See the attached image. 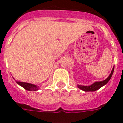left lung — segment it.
<instances>
[{
  "instance_id": "obj_1",
  "label": "left lung",
  "mask_w": 123,
  "mask_h": 123,
  "mask_svg": "<svg viewBox=\"0 0 123 123\" xmlns=\"http://www.w3.org/2000/svg\"><path fill=\"white\" fill-rule=\"evenodd\" d=\"M114 70V68H113L112 71L111 73L109 75V77L107 79H105V80L101 81V82H96L93 84H92V85L89 86H81V85H79L78 87L84 91H95L96 90L100 89L101 87H103L104 85L107 84V82L110 80V79H111V77L112 76Z\"/></svg>"
}]
</instances>
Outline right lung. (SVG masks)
Returning a JSON list of instances; mask_svg holds the SVG:
<instances>
[{"label": "right lung", "instance_id": "right-lung-1", "mask_svg": "<svg viewBox=\"0 0 123 123\" xmlns=\"http://www.w3.org/2000/svg\"><path fill=\"white\" fill-rule=\"evenodd\" d=\"M17 84H18L20 86H21L22 87H24L25 89L27 91H37L39 88L37 86L34 84H29V83H25V82H17Z\"/></svg>", "mask_w": 123, "mask_h": 123}]
</instances>
